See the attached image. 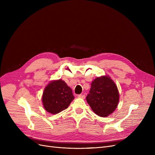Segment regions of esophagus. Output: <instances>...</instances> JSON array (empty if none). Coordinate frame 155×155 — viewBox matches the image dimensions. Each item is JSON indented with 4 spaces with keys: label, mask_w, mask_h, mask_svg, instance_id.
Returning a JSON list of instances; mask_svg holds the SVG:
<instances>
[{
    "label": "esophagus",
    "mask_w": 155,
    "mask_h": 155,
    "mask_svg": "<svg viewBox=\"0 0 155 155\" xmlns=\"http://www.w3.org/2000/svg\"><path fill=\"white\" fill-rule=\"evenodd\" d=\"M85 95H83V94H79V95H78V97H79V98H82V99H84V98H85Z\"/></svg>",
    "instance_id": "1"
}]
</instances>
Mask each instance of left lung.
<instances>
[{"label": "left lung", "mask_w": 155, "mask_h": 155, "mask_svg": "<svg viewBox=\"0 0 155 155\" xmlns=\"http://www.w3.org/2000/svg\"><path fill=\"white\" fill-rule=\"evenodd\" d=\"M87 101L96 114L106 117L118 106L120 95L115 83L109 76L96 78L87 96Z\"/></svg>", "instance_id": "8db88e82"}]
</instances>
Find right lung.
<instances>
[{"instance_id": "obj_1", "label": "right lung", "mask_w": 155, "mask_h": 155, "mask_svg": "<svg viewBox=\"0 0 155 155\" xmlns=\"http://www.w3.org/2000/svg\"><path fill=\"white\" fill-rule=\"evenodd\" d=\"M74 99L72 89L62 79L50 82L42 96L45 109L52 114L67 109Z\"/></svg>"}]
</instances>
